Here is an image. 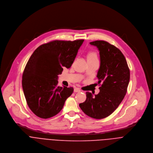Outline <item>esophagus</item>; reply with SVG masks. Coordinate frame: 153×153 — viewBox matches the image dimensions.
Returning a JSON list of instances; mask_svg holds the SVG:
<instances>
[{"mask_svg":"<svg viewBox=\"0 0 153 153\" xmlns=\"http://www.w3.org/2000/svg\"><path fill=\"white\" fill-rule=\"evenodd\" d=\"M74 91L75 92H79V91H81V90L79 88H77V87H76V88H74Z\"/></svg>","mask_w":153,"mask_h":153,"instance_id":"1","label":"esophagus"}]
</instances>
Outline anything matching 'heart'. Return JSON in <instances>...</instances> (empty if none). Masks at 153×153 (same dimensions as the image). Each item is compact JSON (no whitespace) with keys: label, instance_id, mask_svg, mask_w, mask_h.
Returning a JSON list of instances; mask_svg holds the SVG:
<instances>
[{"label":"heart","instance_id":"1","mask_svg":"<svg viewBox=\"0 0 153 153\" xmlns=\"http://www.w3.org/2000/svg\"><path fill=\"white\" fill-rule=\"evenodd\" d=\"M88 59H98L97 53L95 51H90L88 53Z\"/></svg>","mask_w":153,"mask_h":153}]
</instances>
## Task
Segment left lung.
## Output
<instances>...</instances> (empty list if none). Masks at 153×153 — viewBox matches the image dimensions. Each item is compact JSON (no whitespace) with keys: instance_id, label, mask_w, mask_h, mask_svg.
I'll list each match as a JSON object with an SVG mask.
<instances>
[{"instance_id":"left-lung-1","label":"left lung","mask_w":153,"mask_h":153,"mask_svg":"<svg viewBox=\"0 0 153 153\" xmlns=\"http://www.w3.org/2000/svg\"><path fill=\"white\" fill-rule=\"evenodd\" d=\"M100 51V68L97 74L100 92L93 96L87 91L86 100L79 107L87 116L103 119L110 115L123 100L127 91L130 73L126 59L121 51L103 40L90 43Z\"/></svg>"}]
</instances>
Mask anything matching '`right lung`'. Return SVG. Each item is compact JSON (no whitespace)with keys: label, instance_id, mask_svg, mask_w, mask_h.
<instances>
[{"label":"right lung","instance_id":"right-lung-1","mask_svg":"<svg viewBox=\"0 0 153 153\" xmlns=\"http://www.w3.org/2000/svg\"><path fill=\"white\" fill-rule=\"evenodd\" d=\"M84 40H53L38 47L29 58L22 76L27 104L37 116L48 119L62 110L73 87L58 86V75L74 63Z\"/></svg>","mask_w":153,"mask_h":153}]
</instances>
